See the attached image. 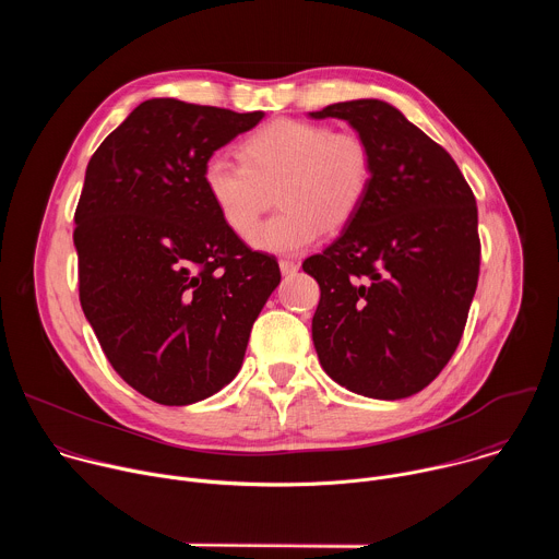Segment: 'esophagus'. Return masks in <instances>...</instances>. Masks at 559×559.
I'll return each mask as SVG.
<instances>
[{
  "label": "esophagus",
  "mask_w": 559,
  "mask_h": 559,
  "mask_svg": "<svg viewBox=\"0 0 559 559\" xmlns=\"http://www.w3.org/2000/svg\"><path fill=\"white\" fill-rule=\"evenodd\" d=\"M278 267H281V274H283V276H292V274H296V272H298V263L287 261V259L278 261Z\"/></svg>",
  "instance_id": "1"
}]
</instances>
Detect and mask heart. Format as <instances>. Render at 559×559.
I'll use <instances>...</instances> for the list:
<instances>
[{
    "label": "heart",
    "instance_id": "obj_1",
    "mask_svg": "<svg viewBox=\"0 0 559 559\" xmlns=\"http://www.w3.org/2000/svg\"><path fill=\"white\" fill-rule=\"evenodd\" d=\"M241 162L212 154L203 164V190L221 221L238 236L255 224L266 188L280 186L284 212L250 235V246L270 254H296L358 212L371 181L365 141L349 132L300 119H274L241 145Z\"/></svg>",
    "mask_w": 559,
    "mask_h": 559
}]
</instances>
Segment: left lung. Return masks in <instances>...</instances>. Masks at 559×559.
<instances>
[{
    "label": "left lung",
    "mask_w": 559,
    "mask_h": 559,
    "mask_svg": "<svg viewBox=\"0 0 559 559\" xmlns=\"http://www.w3.org/2000/svg\"><path fill=\"white\" fill-rule=\"evenodd\" d=\"M309 117L345 119L371 156L362 205L302 263L321 287L313 347L345 389L401 401L442 371L462 338L480 272L475 197L451 154L386 102Z\"/></svg>",
    "instance_id": "1"
}]
</instances>
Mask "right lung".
<instances>
[{
	"label": "right lung",
	"mask_w": 559,
	"mask_h": 559,
	"mask_svg": "<svg viewBox=\"0 0 559 559\" xmlns=\"http://www.w3.org/2000/svg\"><path fill=\"white\" fill-rule=\"evenodd\" d=\"M265 115L147 99L86 168L74 212L79 300L115 371L150 401L192 405L229 384L281 283L216 214L207 158Z\"/></svg>",
	"instance_id": "1"
}]
</instances>
